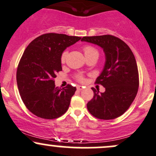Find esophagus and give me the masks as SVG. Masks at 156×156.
Segmentation results:
<instances>
[{
  "label": "esophagus",
  "instance_id": "obj_1",
  "mask_svg": "<svg viewBox=\"0 0 156 156\" xmlns=\"http://www.w3.org/2000/svg\"><path fill=\"white\" fill-rule=\"evenodd\" d=\"M77 90H79V91H81V90H83V87H81V86H77Z\"/></svg>",
  "mask_w": 156,
  "mask_h": 156
}]
</instances>
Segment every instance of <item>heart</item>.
Returning <instances> with one entry per match:
<instances>
[{"instance_id": "b5f03b06", "label": "heart", "mask_w": 156, "mask_h": 156, "mask_svg": "<svg viewBox=\"0 0 156 156\" xmlns=\"http://www.w3.org/2000/svg\"><path fill=\"white\" fill-rule=\"evenodd\" d=\"M83 52H84L85 57H88V56L92 55H98V51L95 47H92V46H90V45L85 46V47L83 48ZM66 56H67V52H66V51L63 52L61 56V63L65 62V61H66ZM78 79H79L80 81H82V80H83V78H82L81 76H79L78 77Z\"/></svg>"}]
</instances>
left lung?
<instances>
[{
	"label": "left lung",
	"mask_w": 156,
	"mask_h": 156,
	"mask_svg": "<svg viewBox=\"0 0 156 156\" xmlns=\"http://www.w3.org/2000/svg\"><path fill=\"white\" fill-rule=\"evenodd\" d=\"M81 41L99 46L105 54V64L96 83L105 87V92L92 88L93 98L87 109L99 119L119 117L127 110L138 92L139 80L135 56L122 40L110 35L83 37Z\"/></svg>",
	"instance_id": "1"
}]
</instances>
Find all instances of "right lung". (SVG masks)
I'll use <instances>...</instances> for the list:
<instances>
[{
    "label": "right lung",
    "instance_id": "1",
    "mask_svg": "<svg viewBox=\"0 0 156 156\" xmlns=\"http://www.w3.org/2000/svg\"><path fill=\"white\" fill-rule=\"evenodd\" d=\"M78 36L47 33L26 48L17 69V84L27 108L39 118L54 119L66 112L76 88L56 87L54 78L62 70L61 56L81 40Z\"/></svg>",
    "mask_w": 156,
    "mask_h": 156
}]
</instances>
